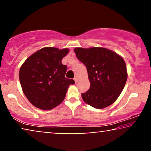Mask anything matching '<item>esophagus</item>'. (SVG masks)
<instances>
[{"label":"esophagus","mask_w":151,"mask_h":151,"mask_svg":"<svg viewBox=\"0 0 151 151\" xmlns=\"http://www.w3.org/2000/svg\"><path fill=\"white\" fill-rule=\"evenodd\" d=\"M74 80H75V82H76V83H77V82H78V78L77 77H76V78H74Z\"/></svg>","instance_id":"34e87169"}]
</instances>
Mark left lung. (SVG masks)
Returning <instances> with one entry per match:
<instances>
[{"instance_id": "obj_1", "label": "left lung", "mask_w": 151, "mask_h": 151, "mask_svg": "<svg viewBox=\"0 0 151 151\" xmlns=\"http://www.w3.org/2000/svg\"><path fill=\"white\" fill-rule=\"evenodd\" d=\"M76 56L86 66L91 86L82 93L86 104L96 109L110 106L117 100L127 80V65L116 53L102 47L76 48Z\"/></svg>"}]
</instances>
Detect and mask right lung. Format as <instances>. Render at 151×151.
<instances>
[{
	"instance_id": "1",
	"label": "right lung",
	"mask_w": 151,
	"mask_h": 151,
	"mask_svg": "<svg viewBox=\"0 0 151 151\" xmlns=\"http://www.w3.org/2000/svg\"><path fill=\"white\" fill-rule=\"evenodd\" d=\"M69 49L45 47L28 58L21 66L19 78L29 101L37 108L49 110L64 100L73 80L65 78L67 67L62 59Z\"/></svg>"
}]
</instances>
